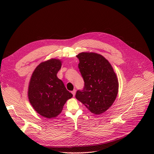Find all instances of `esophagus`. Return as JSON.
<instances>
[{"label":"esophagus","mask_w":154,"mask_h":154,"mask_svg":"<svg viewBox=\"0 0 154 154\" xmlns=\"http://www.w3.org/2000/svg\"><path fill=\"white\" fill-rule=\"evenodd\" d=\"M71 93H72V94H73V96H74L75 94V93H76V90H74Z\"/></svg>","instance_id":"esophagus-1"}]
</instances>
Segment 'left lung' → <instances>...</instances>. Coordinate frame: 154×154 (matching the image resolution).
Instances as JSON below:
<instances>
[{
  "label": "left lung",
  "mask_w": 154,
  "mask_h": 154,
  "mask_svg": "<svg viewBox=\"0 0 154 154\" xmlns=\"http://www.w3.org/2000/svg\"><path fill=\"white\" fill-rule=\"evenodd\" d=\"M77 57L85 86L77 91L75 97L92 113L102 114L116 98L119 88L116 75L110 63L100 54L82 52Z\"/></svg>",
  "instance_id": "obj_1"
}]
</instances>
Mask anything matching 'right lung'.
Here are the masks:
<instances>
[{"label": "right lung", "instance_id": "1", "mask_svg": "<svg viewBox=\"0 0 154 154\" xmlns=\"http://www.w3.org/2000/svg\"><path fill=\"white\" fill-rule=\"evenodd\" d=\"M61 67L58 59L40 63L35 68L29 85L28 96L35 110L47 118L57 117L64 103L72 97L57 74Z\"/></svg>", "mask_w": 154, "mask_h": 154}]
</instances>
